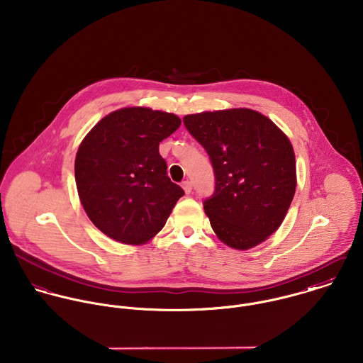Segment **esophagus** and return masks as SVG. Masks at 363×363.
I'll return each mask as SVG.
<instances>
[{"mask_svg":"<svg viewBox=\"0 0 363 363\" xmlns=\"http://www.w3.org/2000/svg\"><path fill=\"white\" fill-rule=\"evenodd\" d=\"M182 187H183V190H184V193H186V194H190V193H191V190H193V184H191V182H190V180L183 182V183H182Z\"/></svg>","mask_w":363,"mask_h":363,"instance_id":"esophagus-1","label":"esophagus"}]
</instances>
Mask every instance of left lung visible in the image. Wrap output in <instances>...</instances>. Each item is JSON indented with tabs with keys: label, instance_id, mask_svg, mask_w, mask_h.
<instances>
[{
	"label": "left lung",
	"instance_id": "1",
	"mask_svg": "<svg viewBox=\"0 0 363 363\" xmlns=\"http://www.w3.org/2000/svg\"><path fill=\"white\" fill-rule=\"evenodd\" d=\"M187 131L204 147L215 173L204 209L220 242L249 250L282 223L296 190V162L288 137L250 108L187 114Z\"/></svg>",
	"mask_w": 363,
	"mask_h": 363
}]
</instances>
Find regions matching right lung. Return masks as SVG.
I'll return each instance as SVG.
<instances>
[{
  "label": "right lung",
  "instance_id": "right-lung-1",
  "mask_svg": "<svg viewBox=\"0 0 363 363\" xmlns=\"http://www.w3.org/2000/svg\"><path fill=\"white\" fill-rule=\"evenodd\" d=\"M182 121L148 107H124L104 117L84 138L75 157L81 204L106 236L143 245L164 226L180 186L167 177L159 143Z\"/></svg>",
  "mask_w": 363,
  "mask_h": 363
}]
</instances>
